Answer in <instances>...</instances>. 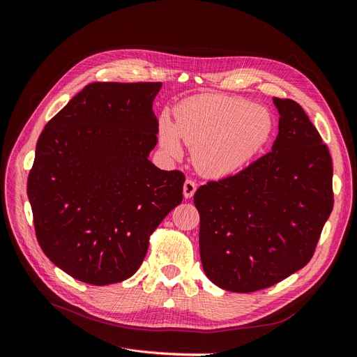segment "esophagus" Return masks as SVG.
<instances>
[{"label":"esophagus","instance_id":"34e87169","mask_svg":"<svg viewBox=\"0 0 357 357\" xmlns=\"http://www.w3.org/2000/svg\"><path fill=\"white\" fill-rule=\"evenodd\" d=\"M197 192V183L193 180H186L185 185H183V195H185V198H192L193 193Z\"/></svg>","mask_w":357,"mask_h":357}]
</instances>
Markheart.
<instances>
[{
	"label": "heart",
	"mask_w": 357,
	"mask_h": 357,
	"mask_svg": "<svg viewBox=\"0 0 357 357\" xmlns=\"http://www.w3.org/2000/svg\"><path fill=\"white\" fill-rule=\"evenodd\" d=\"M273 132V117L261 105L235 96L204 93L178 105L176 125L160 122V146L169 156L192 147L193 164L208 177L234 174L250 162Z\"/></svg>",
	"instance_id": "obj_1"
}]
</instances>
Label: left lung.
<instances>
[{
    "instance_id": "left-lung-1",
    "label": "left lung",
    "mask_w": 357,
    "mask_h": 357,
    "mask_svg": "<svg viewBox=\"0 0 357 357\" xmlns=\"http://www.w3.org/2000/svg\"><path fill=\"white\" fill-rule=\"evenodd\" d=\"M278 135L269 152L193 197L204 273L225 290L271 287L304 268L333 208L332 159L304 109L274 98Z\"/></svg>"
}]
</instances>
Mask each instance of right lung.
Instances as JSON below:
<instances>
[{
    "instance_id": "add662e5",
    "label": "right lung",
    "mask_w": 357,
    "mask_h": 357,
    "mask_svg": "<svg viewBox=\"0 0 357 357\" xmlns=\"http://www.w3.org/2000/svg\"><path fill=\"white\" fill-rule=\"evenodd\" d=\"M159 82H95L47 122L28 176L41 250L93 286L137 273L150 235L181 202L185 174L147 159Z\"/></svg>"
}]
</instances>
